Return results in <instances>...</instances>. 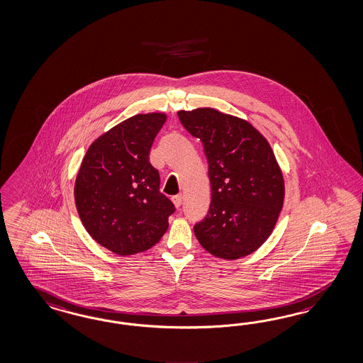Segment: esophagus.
<instances>
[{"label":"esophagus","mask_w":363,"mask_h":363,"mask_svg":"<svg viewBox=\"0 0 363 363\" xmlns=\"http://www.w3.org/2000/svg\"><path fill=\"white\" fill-rule=\"evenodd\" d=\"M172 201H174L175 207H180V206L183 204V195H182V194H179V195H175V196H172Z\"/></svg>","instance_id":"1"}]
</instances>
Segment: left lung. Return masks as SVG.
<instances>
[{
    "label": "left lung",
    "mask_w": 363,
    "mask_h": 363,
    "mask_svg": "<svg viewBox=\"0 0 363 363\" xmlns=\"http://www.w3.org/2000/svg\"><path fill=\"white\" fill-rule=\"evenodd\" d=\"M208 160L211 208L194 227L201 247L220 259L250 255L269 238L285 186L268 140L244 119L215 108L179 111Z\"/></svg>",
    "instance_id": "8db88e82"
}]
</instances>
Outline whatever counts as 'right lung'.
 Instances as JSON below:
<instances>
[{"label": "right lung", "instance_id": "1", "mask_svg": "<svg viewBox=\"0 0 363 363\" xmlns=\"http://www.w3.org/2000/svg\"><path fill=\"white\" fill-rule=\"evenodd\" d=\"M166 114H138L101 135L78 171L74 196L90 236L115 255L145 252L163 238L174 203L159 191L150 150Z\"/></svg>", "mask_w": 363, "mask_h": 363}]
</instances>
